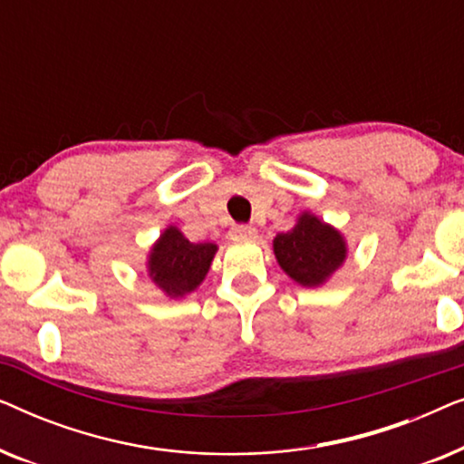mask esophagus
<instances>
[{"label": "esophagus", "instance_id": "34e87169", "mask_svg": "<svg viewBox=\"0 0 464 464\" xmlns=\"http://www.w3.org/2000/svg\"><path fill=\"white\" fill-rule=\"evenodd\" d=\"M232 238H245V240H256L257 230L253 226H237L232 230Z\"/></svg>", "mask_w": 464, "mask_h": 464}]
</instances>
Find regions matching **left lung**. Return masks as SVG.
Segmentation results:
<instances>
[{
    "label": "left lung",
    "instance_id": "obj_1",
    "mask_svg": "<svg viewBox=\"0 0 464 464\" xmlns=\"http://www.w3.org/2000/svg\"><path fill=\"white\" fill-rule=\"evenodd\" d=\"M272 245L278 266L302 287H319L346 259L344 237L313 213H302Z\"/></svg>",
    "mask_w": 464,
    "mask_h": 464
}]
</instances>
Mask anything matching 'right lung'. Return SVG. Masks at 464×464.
<instances>
[{
	"instance_id": "right-lung-1",
	"label": "right lung",
	"mask_w": 464,
	"mask_h": 464,
	"mask_svg": "<svg viewBox=\"0 0 464 464\" xmlns=\"http://www.w3.org/2000/svg\"><path fill=\"white\" fill-rule=\"evenodd\" d=\"M218 253L213 243H189L179 227L169 226L151 246L148 275L169 297H183L205 281Z\"/></svg>"
}]
</instances>
